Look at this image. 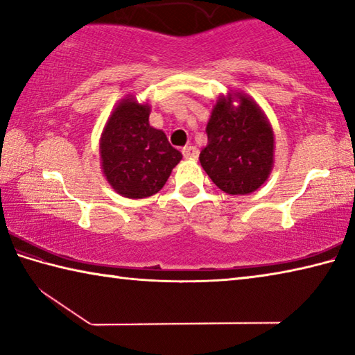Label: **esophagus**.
I'll list each match as a JSON object with an SVG mask.
<instances>
[{
    "label": "esophagus",
    "instance_id": "obj_1",
    "mask_svg": "<svg viewBox=\"0 0 355 355\" xmlns=\"http://www.w3.org/2000/svg\"><path fill=\"white\" fill-rule=\"evenodd\" d=\"M183 156L186 159H196L197 156H199V148L194 147V146H188V147H183Z\"/></svg>",
    "mask_w": 355,
    "mask_h": 355
}]
</instances>
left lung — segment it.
Listing matches in <instances>:
<instances>
[{
  "mask_svg": "<svg viewBox=\"0 0 355 355\" xmlns=\"http://www.w3.org/2000/svg\"><path fill=\"white\" fill-rule=\"evenodd\" d=\"M200 164L220 191L244 196L257 191L274 167V131L255 100L243 92L220 95L207 125Z\"/></svg>",
  "mask_w": 355,
  "mask_h": 355,
  "instance_id": "8db88e82",
  "label": "left lung"
}]
</instances>
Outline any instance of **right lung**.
<instances>
[{
    "label": "right lung",
    "instance_id": "1",
    "mask_svg": "<svg viewBox=\"0 0 355 355\" xmlns=\"http://www.w3.org/2000/svg\"><path fill=\"white\" fill-rule=\"evenodd\" d=\"M150 106L127 95L107 117L100 137V164L106 182L127 199H146L158 192L183 155L164 131L148 123Z\"/></svg>",
    "mask_w": 355,
    "mask_h": 355
}]
</instances>
